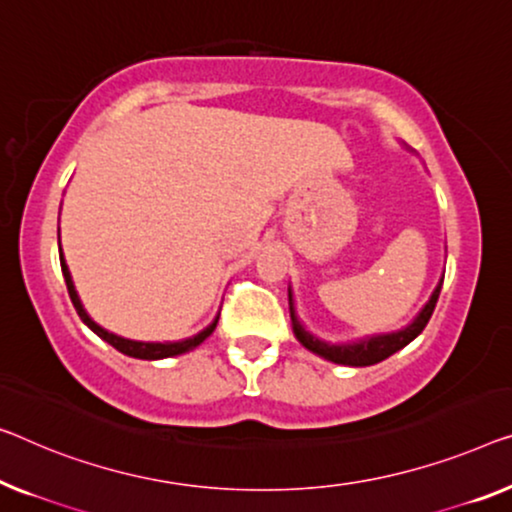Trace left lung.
<instances>
[{
  "instance_id": "8db88e82",
  "label": "left lung",
  "mask_w": 512,
  "mask_h": 512,
  "mask_svg": "<svg viewBox=\"0 0 512 512\" xmlns=\"http://www.w3.org/2000/svg\"><path fill=\"white\" fill-rule=\"evenodd\" d=\"M441 282H444V280H439V285L434 287L430 301L423 305V310L418 312L414 322L404 326V329L393 331V333L368 335V338H361V340H354V342H340V345H331V342L319 340L310 331L303 329V324L299 322V317H296V312H294L292 289H287V292H289V315H292L294 335L305 349H310L312 354L326 358V361H333V363H340V365H354V368L375 365L379 361H384V358H388L391 354L400 352V349L407 347L409 342L416 338V335H421V331L425 329L427 322H430L434 305H437L439 292H441Z\"/></svg>"
}]
</instances>
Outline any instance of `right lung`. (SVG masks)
<instances>
[{"label": "right lung", "instance_id": "1", "mask_svg": "<svg viewBox=\"0 0 512 512\" xmlns=\"http://www.w3.org/2000/svg\"><path fill=\"white\" fill-rule=\"evenodd\" d=\"M59 253H61V248H59ZM59 262H61V273H64V280H66V287H68V296H71V301L75 305V310H78V315H80L82 322H85L89 329L98 335V338L108 342V345H112L114 349H119L121 354L133 356V358H144V361H158V358L179 356V354L190 352V349H195L197 345H202V342L207 340L209 335L213 333V329H216L218 317L213 319V322L204 331L193 335V338H186V340H179V342H137V340L121 338V335H114L110 331H105L103 326H98L94 319L87 315V310L82 308V303H80L78 292H75V285H73V280H71V271H68L64 255H59Z\"/></svg>", "mask_w": 512, "mask_h": 512}]
</instances>
